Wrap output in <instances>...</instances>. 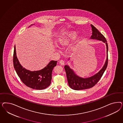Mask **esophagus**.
I'll return each instance as SVG.
<instances>
[{
	"mask_svg": "<svg viewBox=\"0 0 123 123\" xmlns=\"http://www.w3.org/2000/svg\"><path fill=\"white\" fill-rule=\"evenodd\" d=\"M60 63L61 65H63L64 64V61L63 60H60Z\"/></svg>",
	"mask_w": 123,
	"mask_h": 123,
	"instance_id": "esophagus-1",
	"label": "esophagus"
}]
</instances>
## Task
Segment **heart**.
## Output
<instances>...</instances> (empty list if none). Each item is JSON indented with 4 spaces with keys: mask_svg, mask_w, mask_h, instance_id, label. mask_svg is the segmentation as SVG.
I'll list each match as a JSON object with an SVG mask.
<instances>
[{
    "mask_svg": "<svg viewBox=\"0 0 123 123\" xmlns=\"http://www.w3.org/2000/svg\"><path fill=\"white\" fill-rule=\"evenodd\" d=\"M78 34L75 31H68L60 36L57 39V44L60 46L68 45L71 41L77 37ZM82 37H79L77 38L76 43H78L82 40Z\"/></svg>",
    "mask_w": 123,
    "mask_h": 123,
    "instance_id": "obj_1",
    "label": "heart"
}]
</instances>
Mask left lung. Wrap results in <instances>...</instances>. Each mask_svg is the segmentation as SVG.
<instances>
[{
	"label": "left lung",
	"instance_id": "left-lung-1",
	"mask_svg": "<svg viewBox=\"0 0 123 123\" xmlns=\"http://www.w3.org/2000/svg\"><path fill=\"white\" fill-rule=\"evenodd\" d=\"M91 26L92 32L90 39L101 41L105 44L107 54L106 59L103 67L100 71L96 74L86 78H83L79 76L76 74L74 71L71 69L68 65H65L64 69L66 73L68 85L72 89L75 90L86 89L95 86L101 79L107 66L108 46L106 40L104 36L95 26L92 24H91ZM68 60H69V59Z\"/></svg>",
	"mask_w": 123,
	"mask_h": 123
}]
</instances>
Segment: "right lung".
Wrapping results in <instances>:
<instances>
[{
    "label": "right lung",
    "mask_w": 123,
    "mask_h": 123,
    "mask_svg": "<svg viewBox=\"0 0 123 123\" xmlns=\"http://www.w3.org/2000/svg\"><path fill=\"white\" fill-rule=\"evenodd\" d=\"M13 63L15 71L24 84L34 89L42 90L51 84L52 71L56 66L57 61H50L46 67L40 70L30 71L22 67L19 63L16 55L15 45Z\"/></svg>",
    "instance_id": "add662e5"
}]
</instances>
